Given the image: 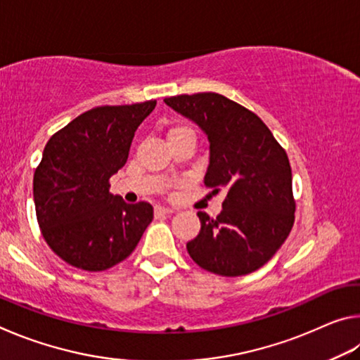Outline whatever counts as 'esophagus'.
Listing matches in <instances>:
<instances>
[{
  "label": "esophagus",
  "mask_w": 360,
  "mask_h": 360,
  "mask_svg": "<svg viewBox=\"0 0 360 360\" xmlns=\"http://www.w3.org/2000/svg\"><path fill=\"white\" fill-rule=\"evenodd\" d=\"M173 212V210H169V208H165V206H155L154 208V214H155V217H160V216H167V214H172Z\"/></svg>",
  "instance_id": "esophagus-1"
}]
</instances>
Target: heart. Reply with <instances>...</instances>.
I'll list each match as a JSON object with an SVG mask.
<instances>
[{"instance_id":"1","label":"heart","mask_w":360,"mask_h":360,"mask_svg":"<svg viewBox=\"0 0 360 360\" xmlns=\"http://www.w3.org/2000/svg\"><path fill=\"white\" fill-rule=\"evenodd\" d=\"M186 131H192L191 129H188V127H184V125H179V127H174V129H172L168 131V138H172V136H176V135H179V133H186ZM193 133V131H192Z\"/></svg>"}]
</instances>
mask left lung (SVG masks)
Here are the masks:
<instances>
[{
  "mask_svg": "<svg viewBox=\"0 0 360 360\" xmlns=\"http://www.w3.org/2000/svg\"><path fill=\"white\" fill-rule=\"evenodd\" d=\"M210 139L205 186L227 197L217 217L198 211L202 230L187 243L192 260L221 276L259 270L294 225L295 200L288 154L257 114L214 92L165 98Z\"/></svg>",
  "mask_w": 360,
  "mask_h": 360,
  "instance_id": "1",
  "label": "left lung"
}]
</instances>
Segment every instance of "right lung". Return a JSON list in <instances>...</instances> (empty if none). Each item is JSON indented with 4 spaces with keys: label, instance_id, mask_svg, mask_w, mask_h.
Segmentation results:
<instances>
[{
    "label": "right lung",
    "instance_id": "right-lung-1",
    "mask_svg": "<svg viewBox=\"0 0 360 360\" xmlns=\"http://www.w3.org/2000/svg\"><path fill=\"white\" fill-rule=\"evenodd\" d=\"M155 105L94 108L47 141L33 178L36 217L66 264L85 271L117 265L154 219L149 203L129 205L109 192V179L127 163L135 131Z\"/></svg>",
    "mask_w": 360,
    "mask_h": 360
}]
</instances>
